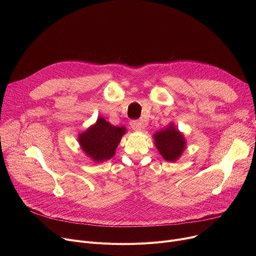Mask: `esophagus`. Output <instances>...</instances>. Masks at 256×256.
I'll return each instance as SVG.
<instances>
[{
    "label": "esophagus",
    "mask_w": 256,
    "mask_h": 256,
    "mask_svg": "<svg viewBox=\"0 0 256 256\" xmlns=\"http://www.w3.org/2000/svg\"><path fill=\"white\" fill-rule=\"evenodd\" d=\"M130 126L134 130H141V128L144 126V121L132 120L130 122Z\"/></svg>",
    "instance_id": "obj_1"
}]
</instances>
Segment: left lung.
<instances>
[{
  "mask_svg": "<svg viewBox=\"0 0 256 256\" xmlns=\"http://www.w3.org/2000/svg\"><path fill=\"white\" fill-rule=\"evenodd\" d=\"M152 137L158 152L167 162H176L186 150V141L184 134L176 128L173 122L154 132Z\"/></svg>",
  "mask_w": 256,
  "mask_h": 256,
  "instance_id": "left-lung-1",
  "label": "left lung"
}]
</instances>
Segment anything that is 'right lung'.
I'll use <instances>...</instances> for the list:
<instances>
[{
    "label": "right lung",
    "mask_w": 256,
    "mask_h": 256,
    "mask_svg": "<svg viewBox=\"0 0 256 256\" xmlns=\"http://www.w3.org/2000/svg\"><path fill=\"white\" fill-rule=\"evenodd\" d=\"M126 132L124 126H115L98 116L96 122L78 134V141L84 154L94 163H100L114 156L121 138Z\"/></svg>",
    "instance_id": "add662e5"
}]
</instances>
